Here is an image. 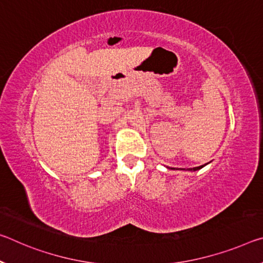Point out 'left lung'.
<instances>
[{
	"label": "left lung",
	"mask_w": 263,
	"mask_h": 263,
	"mask_svg": "<svg viewBox=\"0 0 263 263\" xmlns=\"http://www.w3.org/2000/svg\"><path fill=\"white\" fill-rule=\"evenodd\" d=\"M203 166H206V164L205 165H201V166H198V167H193V168H189V170H182V171H192V172H194V171H199V170H201L202 167H203ZM170 168V167H168ZM171 168H172V167H171ZM172 170H176V168H172Z\"/></svg>",
	"instance_id": "left-lung-1"
}]
</instances>
